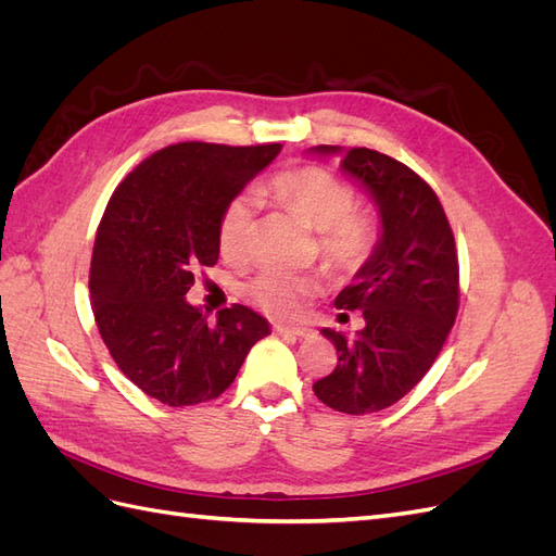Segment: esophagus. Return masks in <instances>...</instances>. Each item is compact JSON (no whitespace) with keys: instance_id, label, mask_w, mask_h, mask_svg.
Masks as SVG:
<instances>
[{"instance_id":"34e87169","label":"esophagus","mask_w":556,"mask_h":556,"mask_svg":"<svg viewBox=\"0 0 556 556\" xmlns=\"http://www.w3.org/2000/svg\"><path fill=\"white\" fill-rule=\"evenodd\" d=\"M274 331L280 336H292V339H306V336L313 333L308 327H285V325H276Z\"/></svg>"}]
</instances>
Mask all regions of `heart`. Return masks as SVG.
Listing matches in <instances>:
<instances>
[{
	"label": "heart",
	"instance_id": "b5f03b06",
	"mask_svg": "<svg viewBox=\"0 0 556 556\" xmlns=\"http://www.w3.org/2000/svg\"><path fill=\"white\" fill-rule=\"evenodd\" d=\"M266 192L319 233V255L329 266L352 271L368 257L376 241V220L371 213L355 208V192L343 178L323 166H296L268 180ZM252 220H255L252 197H233L217 225V245L223 257L229 262L245 257ZM313 292V278L278 271V268H266L248 285L252 304L276 317L296 315Z\"/></svg>",
	"mask_w": 556,
	"mask_h": 556
}]
</instances>
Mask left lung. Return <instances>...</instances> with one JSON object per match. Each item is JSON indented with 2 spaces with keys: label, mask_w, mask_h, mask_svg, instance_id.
<instances>
[{
  "label": "left lung",
  "mask_w": 556,
  "mask_h": 556,
  "mask_svg": "<svg viewBox=\"0 0 556 556\" xmlns=\"http://www.w3.org/2000/svg\"><path fill=\"white\" fill-rule=\"evenodd\" d=\"M341 157V172L371 197L380 237L336 308L359 311L364 327H325L339 352L333 371L313 384L329 408L366 415L390 408L427 376L459 308V262L439 197L406 164L371 148L315 146ZM345 315V313H341Z\"/></svg>",
  "instance_id": "8db88e82"
}]
</instances>
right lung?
Segmentation results:
<instances>
[{"label": "right lung", "mask_w": 556, "mask_h": 556, "mask_svg": "<svg viewBox=\"0 0 556 556\" xmlns=\"http://www.w3.org/2000/svg\"><path fill=\"white\" fill-rule=\"evenodd\" d=\"M280 143H176L141 162L113 192L97 229L90 299L117 368L164 406L220 396L250 348L271 333L241 304L215 315L185 294L194 268L220 255L217 225L245 185L271 164Z\"/></svg>", "instance_id": "right-lung-1"}]
</instances>
